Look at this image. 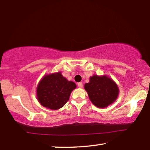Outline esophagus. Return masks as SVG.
Here are the masks:
<instances>
[{
    "mask_svg": "<svg viewBox=\"0 0 150 150\" xmlns=\"http://www.w3.org/2000/svg\"><path fill=\"white\" fill-rule=\"evenodd\" d=\"M78 87H79V88H82L83 87V83H81V82H80V83H78Z\"/></svg>",
    "mask_w": 150,
    "mask_h": 150,
    "instance_id": "34e87169",
    "label": "esophagus"
}]
</instances>
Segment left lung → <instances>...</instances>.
Wrapping results in <instances>:
<instances>
[{"label":"left lung","instance_id":"obj_1","mask_svg":"<svg viewBox=\"0 0 150 150\" xmlns=\"http://www.w3.org/2000/svg\"><path fill=\"white\" fill-rule=\"evenodd\" d=\"M84 88L91 103L99 108H106L115 103L119 94L117 84L106 75H93Z\"/></svg>","mask_w":150,"mask_h":150}]
</instances>
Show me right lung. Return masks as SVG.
<instances>
[{
  "label": "right lung",
  "instance_id": "obj_1",
  "mask_svg": "<svg viewBox=\"0 0 150 150\" xmlns=\"http://www.w3.org/2000/svg\"><path fill=\"white\" fill-rule=\"evenodd\" d=\"M76 87L75 83L68 81L61 71L45 75L37 86V99L44 107L58 110L69 100Z\"/></svg>",
  "mask_w": 150,
  "mask_h": 150
}]
</instances>
